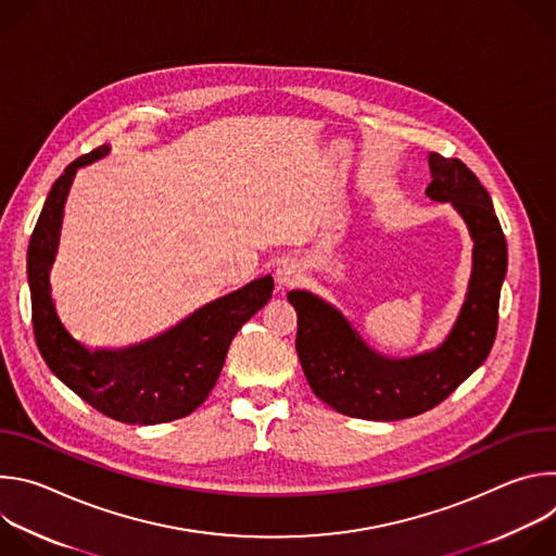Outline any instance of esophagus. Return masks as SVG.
I'll return each mask as SVG.
<instances>
[{"mask_svg": "<svg viewBox=\"0 0 556 556\" xmlns=\"http://www.w3.org/2000/svg\"><path fill=\"white\" fill-rule=\"evenodd\" d=\"M275 279H277L279 288H290V286H294L301 279V270H299V266L294 262H283V264L277 266Z\"/></svg>", "mask_w": 556, "mask_h": 556, "instance_id": "obj_1", "label": "esophagus"}]
</instances>
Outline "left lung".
<instances>
[{"instance_id": "left-lung-1", "label": "left lung", "mask_w": 556, "mask_h": 556, "mask_svg": "<svg viewBox=\"0 0 556 556\" xmlns=\"http://www.w3.org/2000/svg\"><path fill=\"white\" fill-rule=\"evenodd\" d=\"M427 161L433 180L425 193L451 202L475 242L466 301L438 350L405 361L382 358L332 305L301 290L288 294L299 316L296 354L303 374L316 399L350 418L403 420L433 409L486 361L497 337L508 249L491 195L457 157L431 151Z\"/></svg>"}]
</instances>
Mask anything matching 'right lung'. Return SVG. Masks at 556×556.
I'll use <instances>...</instances> for the list:
<instances>
[{
  "label": "right lung",
  "instance_id": "obj_1",
  "mask_svg": "<svg viewBox=\"0 0 556 556\" xmlns=\"http://www.w3.org/2000/svg\"><path fill=\"white\" fill-rule=\"evenodd\" d=\"M110 151L108 144L76 157L54 180L28 244V283L37 348L78 399L125 425H161L189 416L206 399L224 367L232 337L266 305L273 277L222 296L178 328L123 352H90L61 326L50 296L48 270L54 260L63 202L78 167Z\"/></svg>",
  "mask_w": 556,
  "mask_h": 556
}]
</instances>
